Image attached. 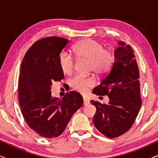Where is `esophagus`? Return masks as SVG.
I'll return each instance as SVG.
<instances>
[{"label": "esophagus", "mask_w": 158, "mask_h": 158, "mask_svg": "<svg viewBox=\"0 0 158 158\" xmlns=\"http://www.w3.org/2000/svg\"><path fill=\"white\" fill-rule=\"evenodd\" d=\"M90 103V101L87 99L86 98H83V105L84 106H87Z\"/></svg>", "instance_id": "34e87169"}]
</instances>
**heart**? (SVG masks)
<instances>
[{"mask_svg": "<svg viewBox=\"0 0 158 158\" xmlns=\"http://www.w3.org/2000/svg\"><path fill=\"white\" fill-rule=\"evenodd\" d=\"M73 52L78 60H88V69L98 75L105 74L109 70L114 60V55L109 49H105L99 41L86 39L77 42L73 47ZM60 68L65 75H70L75 68V60L66 52H62L58 57ZM96 84L92 75H76L70 80V87L81 94H86L89 88Z\"/></svg>", "mask_w": 158, "mask_h": 158, "instance_id": "b5f03b06", "label": "heart"}]
</instances>
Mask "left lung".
Returning a JSON list of instances; mask_svg holds the SVG:
<instances>
[{
  "instance_id": "8db88e82",
  "label": "left lung",
  "mask_w": 158,
  "mask_h": 158,
  "mask_svg": "<svg viewBox=\"0 0 158 158\" xmlns=\"http://www.w3.org/2000/svg\"><path fill=\"white\" fill-rule=\"evenodd\" d=\"M118 44L111 70L93 90L97 96L107 95L109 104L90 101L97 111L94 117L95 127L109 138L119 137L129 131L142 105L139 72L135 52L129 44L122 42Z\"/></svg>"
}]
</instances>
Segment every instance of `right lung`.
Segmentation results:
<instances>
[{"mask_svg":"<svg viewBox=\"0 0 158 158\" xmlns=\"http://www.w3.org/2000/svg\"><path fill=\"white\" fill-rule=\"evenodd\" d=\"M69 40L49 36L36 41L28 49L21 64L19 101L30 128L46 138L63 132L72 116L83 104L79 93L70 91L62 98H53L52 83L64 78L58 57Z\"/></svg>","mask_w":158,"mask_h":158,"instance_id":"1","label":"right lung"}]
</instances>
